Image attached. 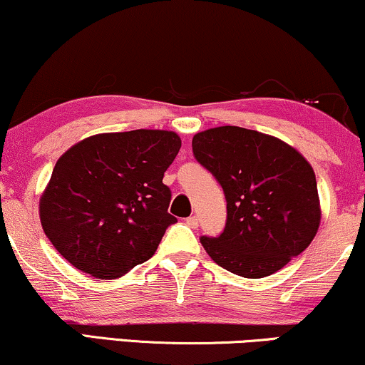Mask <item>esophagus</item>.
I'll return each mask as SVG.
<instances>
[{
    "instance_id": "34e87169",
    "label": "esophagus",
    "mask_w": 365,
    "mask_h": 365,
    "mask_svg": "<svg viewBox=\"0 0 365 365\" xmlns=\"http://www.w3.org/2000/svg\"><path fill=\"white\" fill-rule=\"evenodd\" d=\"M186 224L191 229H197V226H199V219L196 217V216H191V217H187L186 219Z\"/></svg>"
}]
</instances>
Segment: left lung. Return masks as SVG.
I'll list each match as a JSON object with an SVG mask.
<instances>
[{
    "label": "left lung",
    "instance_id": "8db88e82",
    "mask_svg": "<svg viewBox=\"0 0 365 365\" xmlns=\"http://www.w3.org/2000/svg\"><path fill=\"white\" fill-rule=\"evenodd\" d=\"M192 151L221 184L227 222L201 237L209 257L241 277L271 276L316 237L321 201L306 158L271 134L219 126L194 134Z\"/></svg>",
    "mask_w": 365,
    "mask_h": 365
}]
</instances>
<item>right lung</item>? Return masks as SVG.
<instances>
[{"label": "right lung", "mask_w": 365, "mask_h": 365, "mask_svg": "<svg viewBox=\"0 0 365 365\" xmlns=\"http://www.w3.org/2000/svg\"><path fill=\"white\" fill-rule=\"evenodd\" d=\"M179 148L181 138L164 129L101 133L69 148L39 197L54 249L98 279H118L153 257L176 222L163 178Z\"/></svg>", "instance_id": "right-lung-1"}]
</instances>
